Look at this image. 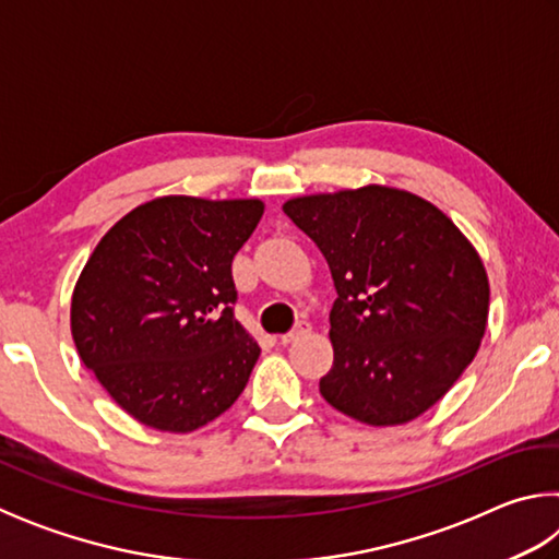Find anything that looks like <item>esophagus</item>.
Masks as SVG:
<instances>
[{
  "mask_svg": "<svg viewBox=\"0 0 559 559\" xmlns=\"http://www.w3.org/2000/svg\"><path fill=\"white\" fill-rule=\"evenodd\" d=\"M310 333V323L308 320H300V323L290 330V333H286V335H281V343L283 345H290V343H296V340H300V337H306Z\"/></svg>",
  "mask_w": 559,
  "mask_h": 559,
  "instance_id": "obj_1",
  "label": "esophagus"
}]
</instances>
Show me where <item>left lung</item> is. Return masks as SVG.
<instances>
[{
    "label": "left lung",
    "instance_id": "left-lung-1",
    "mask_svg": "<svg viewBox=\"0 0 559 559\" xmlns=\"http://www.w3.org/2000/svg\"><path fill=\"white\" fill-rule=\"evenodd\" d=\"M333 273L335 359L320 394L372 427L412 421L476 357L488 276L456 224L421 197L370 185L283 204Z\"/></svg>",
    "mask_w": 559,
    "mask_h": 559
}]
</instances>
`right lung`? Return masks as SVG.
<instances>
[{"mask_svg":"<svg viewBox=\"0 0 559 559\" xmlns=\"http://www.w3.org/2000/svg\"><path fill=\"white\" fill-rule=\"evenodd\" d=\"M259 200L159 197L103 236L75 283L83 365L145 427L187 433L239 400L261 355L234 318L231 261Z\"/></svg>","mask_w":559,"mask_h":559,"instance_id":"add662e5","label":"right lung"}]
</instances>
